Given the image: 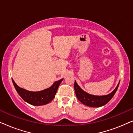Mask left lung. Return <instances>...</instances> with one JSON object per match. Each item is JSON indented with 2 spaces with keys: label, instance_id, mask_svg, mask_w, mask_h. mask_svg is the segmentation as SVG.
Listing matches in <instances>:
<instances>
[{
  "label": "left lung",
  "instance_id": "8db88e82",
  "mask_svg": "<svg viewBox=\"0 0 133 133\" xmlns=\"http://www.w3.org/2000/svg\"><path fill=\"white\" fill-rule=\"evenodd\" d=\"M119 82L116 88L108 95L105 96H94L87 93L77 85L75 81L74 82V90L76 95L79 101L87 106L90 107H100L106 105L115 94L119 87Z\"/></svg>",
  "mask_w": 133,
  "mask_h": 133
}]
</instances>
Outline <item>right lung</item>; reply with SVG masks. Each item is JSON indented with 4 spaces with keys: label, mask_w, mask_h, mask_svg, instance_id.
I'll return each mask as SVG.
<instances>
[{
    "label": "right lung",
    "mask_w": 133,
    "mask_h": 133,
    "mask_svg": "<svg viewBox=\"0 0 133 133\" xmlns=\"http://www.w3.org/2000/svg\"><path fill=\"white\" fill-rule=\"evenodd\" d=\"M62 79L54 82L50 88L40 91H30L19 87L12 79L14 88L19 96L27 103L34 106H41L50 103L55 97L60 83L63 81Z\"/></svg>",
    "instance_id": "obj_1"
}]
</instances>
